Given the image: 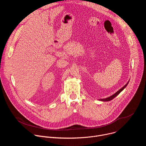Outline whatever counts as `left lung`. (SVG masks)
Instances as JSON below:
<instances>
[{
    "label": "left lung",
    "mask_w": 146,
    "mask_h": 146,
    "mask_svg": "<svg viewBox=\"0 0 146 146\" xmlns=\"http://www.w3.org/2000/svg\"><path fill=\"white\" fill-rule=\"evenodd\" d=\"M128 83L127 84L125 85V86H124L122 88H121L119 91H118L116 93H115L114 95H113L112 96H110V97H109V98H105V99H100V100H102V101H110V100H112L113 99H114L116 96H117L126 87V86H127V84H128Z\"/></svg>",
    "instance_id": "8db88e82"
}]
</instances>
